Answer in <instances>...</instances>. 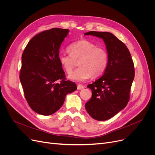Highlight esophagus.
Listing matches in <instances>:
<instances>
[{
	"instance_id": "esophagus-1",
	"label": "esophagus",
	"mask_w": 155,
	"mask_h": 155,
	"mask_svg": "<svg viewBox=\"0 0 155 155\" xmlns=\"http://www.w3.org/2000/svg\"><path fill=\"white\" fill-rule=\"evenodd\" d=\"M84 88H85V87L84 85H82L79 84V85H77V89H78V90H82V89H84Z\"/></svg>"
}]
</instances>
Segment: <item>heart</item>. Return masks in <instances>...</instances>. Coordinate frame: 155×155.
<instances>
[{
  "label": "heart",
  "mask_w": 155,
  "mask_h": 155,
  "mask_svg": "<svg viewBox=\"0 0 155 155\" xmlns=\"http://www.w3.org/2000/svg\"><path fill=\"white\" fill-rule=\"evenodd\" d=\"M70 55L60 54L59 62L67 73H70L75 61L78 60V68L68 76L75 82H83L91 76L97 77L104 71L108 63L109 56L104 48L87 39H81L71 44L68 48Z\"/></svg>",
  "instance_id": "1"
}]
</instances>
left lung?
<instances>
[{
    "label": "left lung",
    "mask_w": 155,
    "mask_h": 155,
    "mask_svg": "<svg viewBox=\"0 0 155 155\" xmlns=\"http://www.w3.org/2000/svg\"><path fill=\"white\" fill-rule=\"evenodd\" d=\"M85 35L102 38L106 45L107 66L101 78L87 85L92 95L85 104L86 110L93 119L105 120L123 110L129 101L134 63L125 44L110 32L89 31Z\"/></svg>",
    "instance_id": "1"
}]
</instances>
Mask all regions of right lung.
Instances as JSON below:
<instances>
[{
  "instance_id": "1",
  "label": "right lung",
  "mask_w": 155,
  "mask_h": 155,
  "mask_svg": "<svg viewBox=\"0 0 155 155\" xmlns=\"http://www.w3.org/2000/svg\"><path fill=\"white\" fill-rule=\"evenodd\" d=\"M68 32L60 28L44 31L29 41L22 53L20 81L30 107L39 114H53L66 95L77 88L66 80L58 60L60 46Z\"/></svg>"
}]
</instances>
